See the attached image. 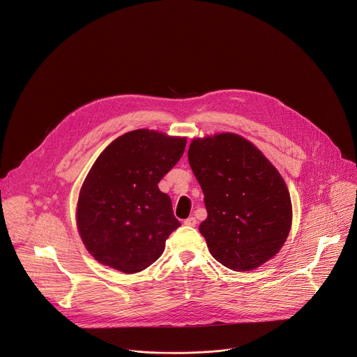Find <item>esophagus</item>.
Here are the masks:
<instances>
[{"label": "esophagus", "mask_w": 357, "mask_h": 357, "mask_svg": "<svg viewBox=\"0 0 357 357\" xmlns=\"http://www.w3.org/2000/svg\"><path fill=\"white\" fill-rule=\"evenodd\" d=\"M186 226H190V227H195L196 226V223H197V220L195 219V218H188L185 222H183Z\"/></svg>", "instance_id": "esophagus-1"}]
</instances>
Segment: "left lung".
<instances>
[{"label":"left lung","mask_w":357,"mask_h":357,"mask_svg":"<svg viewBox=\"0 0 357 357\" xmlns=\"http://www.w3.org/2000/svg\"><path fill=\"white\" fill-rule=\"evenodd\" d=\"M188 158L208 211L199 231L215 260L248 271L274 257L288 237L292 208L271 162L251 142L229 132L193 139Z\"/></svg>","instance_id":"8db88e82"}]
</instances>
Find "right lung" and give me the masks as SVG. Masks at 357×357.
Segmentation results:
<instances>
[{"label":"right lung","mask_w":357,"mask_h":357,"mask_svg":"<svg viewBox=\"0 0 357 357\" xmlns=\"http://www.w3.org/2000/svg\"><path fill=\"white\" fill-rule=\"evenodd\" d=\"M185 146V138L135 130L98 155L77 202L79 233L97 261L132 274L161 257L165 240L181 223L158 183Z\"/></svg>","instance_id":"obj_1"}]
</instances>
